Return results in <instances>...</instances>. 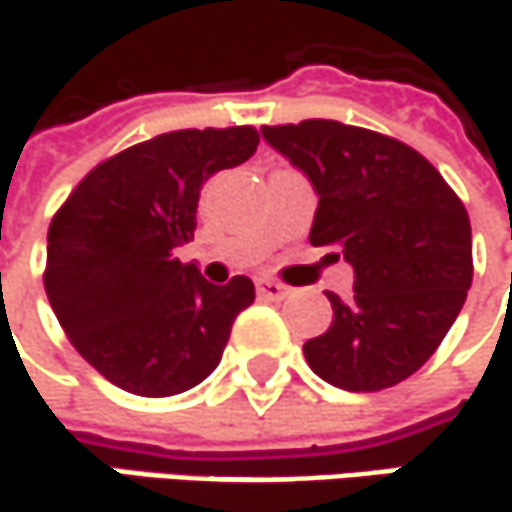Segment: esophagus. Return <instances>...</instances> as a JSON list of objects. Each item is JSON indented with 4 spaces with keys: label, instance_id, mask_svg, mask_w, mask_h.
I'll return each instance as SVG.
<instances>
[{
    "label": "esophagus",
    "instance_id": "esophagus-1",
    "mask_svg": "<svg viewBox=\"0 0 512 512\" xmlns=\"http://www.w3.org/2000/svg\"><path fill=\"white\" fill-rule=\"evenodd\" d=\"M257 296H260V299H269V302H281V299H287V296H290V287H287V284H281V281H269V278H263V281H257Z\"/></svg>",
    "mask_w": 512,
    "mask_h": 512
}]
</instances>
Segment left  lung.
Segmentation results:
<instances>
[{"label": "left lung", "mask_w": 512, "mask_h": 512, "mask_svg": "<svg viewBox=\"0 0 512 512\" xmlns=\"http://www.w3.org/2000/svg\"><path fill=\"white\" fill-rule=\"evenodd\" d=\"M260 131L319 196L310 243L337 246L354 266V296L328 293L334 322L304 343L310 369L349 393L401 384L437 351L472 287L463 202L434 163L387 134L337 119Z\"/></svg>", "instance_id": "left-lung-1"}]
</instances>
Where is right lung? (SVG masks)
I'll return each instance as SVG.
<instances>
[{
    "label": "right lung",
    "mask_w": 512,
    "mask_h": 512,
    "mask_svg": "<svg viewBox=\"0 0 512 512\" xmlns=\"http://www.w3.org/2000/svg\"><path fill=\"white\" fill-rule=\"evenodd\" d=\"M257 143L252 125L158 134L93 166L52 216L49 304L75 351L119 390L163 398L202 384L255 302L252 278L208 284L178 249L193 240L202 184L249 161Z\"/></svg>",
    "instance_id": "1"
}]
</instances>
